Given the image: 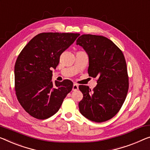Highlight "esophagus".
Segmentation results:
<instances>
[{"instance_id":"esophagus-1","label":"esophagus","mask_w":150,"mask_h":150,"mask_svg":"<svg viewBox=\"0 0 150 150\" xmlns=\"http://www.w3.org/2000/svg\"><path fill=\"white\" fill-rule=\"evenodd\" d=\"M78 88H79V86H78L77 84L74 83L73 86V91H77Z\"/></svg>"}]
</instances>
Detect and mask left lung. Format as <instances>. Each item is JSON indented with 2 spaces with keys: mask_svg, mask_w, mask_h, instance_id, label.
Segmentation results:
<instances>
[{
  "mask_svg": "<svg viewBox=\"0 0 150 150\" xmlns=\"http://www.w3.org/2000/svg\"><path fill=\"white\" fill-rule=\"evenodd\" d=\"M77 45L82 46L89 57L88 74L96 78L97 86L91 90L79 86L83 98L79 108L91 121L110 119L121 108L129 89V77L123 53L110 40L102 35L83 34Z\"/></svg>",
  "mask_w": 150,
  "mask_h": 150,
  "instance_id": "1",
  "label": "left lung"
}]
</instances>
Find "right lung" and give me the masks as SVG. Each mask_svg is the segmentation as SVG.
Wrapping results in <instances>:
<instances>
[{"mask_svg":"<svg viewBox=\"0 0 150 150\" xmlns=\"http://www.w3.org/2000/svg\"><path fill=\"white\" fill-rule=\"evenodd\" d=\"M73 33H41L28 42L15 64L17 100L29 115L40 120L57 113L73 83L69 79L52 81V69L61 54L79 36Z\"/></svg>","mask_w":150,"mask_h":150,"instance_id":"obj_1","label":"right lung"}]
</instances>
